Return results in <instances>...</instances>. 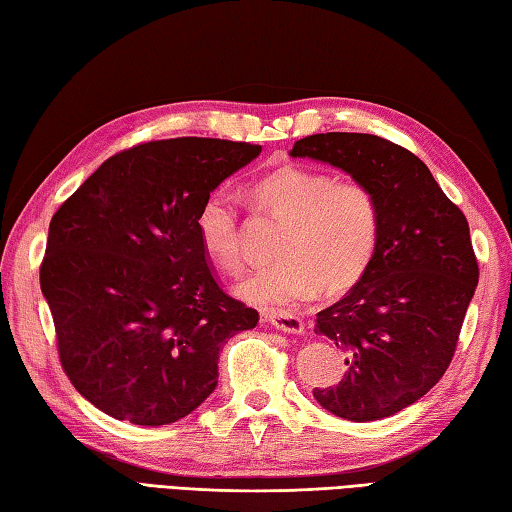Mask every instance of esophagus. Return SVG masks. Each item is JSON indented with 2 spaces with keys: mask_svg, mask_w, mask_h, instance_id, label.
<instances>
[{
  "mask_svg": "<svg viewBox=\"0 0 512 512\" xmlns=\"http://www.w3.org/2000/svg\"><path fill=\"white\" fill-rule=\"evenodd\" d=\"M264 319L268 323H273L277 330H284L290 334L303 332V319L299 317V314L290 312V310H268V312H264Z\"/></svg>",
  "mask_w": 512,
  "mask_h": 512,
  "instance_id": "1",
  "label": "esophagus"
}]
</instances>
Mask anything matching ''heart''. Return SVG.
Returning a JSON list of instances; mask_svg holds the SVG:
<instances>
[{
    "label": "heart",
    "instance_id": "heart-1",
    "mask_svg": "<svg viewBox=\"0 0 512 512\" xmlns=\"http://www.w3.org/2000/svg\"><path fill=\"white\" fill-rule=\"evenodd\" d=\"M255 211L281 222L277 262L257 268L237 286V295L262 308H284L352 288L372 264L380 239V202L367 182L336 180L306 165H281L250 184ZM204 255L224 270L244 264L239 213L231 195H206L195 217Z\"/></svg>",
    "mask_w": 512,
    "mask_h": 512
}]
</instances>
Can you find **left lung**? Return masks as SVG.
<instances>
[{
  "instance_id": "1",
  "label": "left lung",
  "mask_w": 512,
  "mask_h": 512,
  "mask_svg": "<svg viewBox=\"0 0 512 512\" xmlns=\"http://www.w3.org/2000/svg\"><path fill=\"white\" fill-rule=\"evenodd\" d=\"M312 158L367 182L380 202L372 264L347 295L317 314L314 332L345 354L332 387H314L345 420H380L420 400L451 365L480 277L469 222L405 147L372 134L328 132L295 143Z\"/></svg>"
}]
</instances>
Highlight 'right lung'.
I'll return each mask as SVG.
<instances>
[{
    "label": "right lung",
    "instance_id": "obj_1",
    "mask_svg": "<svg viewBox=\"0 0 512 512\" xmlns=\"http://www.w3.org/2000/svg\"><path fill=\"white\" fill-rule=\"evenodd\" d=\"M262 147L169 138L107 158L52 215L39 268L63 372L116 420L189 416L213 394L224 343L259 314L217 284L200 204Z\"/></svg>",
    "mask_w": 512,
    "mask_h": 512
}]
</instances>
